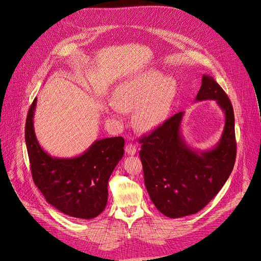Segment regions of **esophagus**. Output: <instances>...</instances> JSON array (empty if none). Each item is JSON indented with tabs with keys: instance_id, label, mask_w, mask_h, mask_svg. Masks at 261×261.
I'll return each instance as SVG.
<instances>
[{
	"instance_id": "esophagus-1",
	"label": "esophagus",
	"mask_w": 261,
	"mask_h": 261,
	"mask_svg": "<svg viewBox=\"0 0 261 261\" xmlns=\"http://www.w3.org/2000/svg\"><path fill=\"white\" fill-rule=\"evenodd\" d=\"M125 151L128 155H134L136 153V147L132 144H128L125 148Z\"/></svg>"
}]
</instances>
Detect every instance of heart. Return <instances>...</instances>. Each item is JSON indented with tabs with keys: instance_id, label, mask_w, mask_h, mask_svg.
Listing matches in <instances>:
<instances>
[{
	"instance_id": "1",
	"label": "heart",
	"mask_w": 261,
	"mask_h": 261,
	"mask_svg": "<svg viewBox=\"0 0 261 261\" xmlns=\"http://www.w3.org/2000/svg\"><path fill=\"white\" fill-rule=\"evenodd\" d=\"M172 80L159 72H149L132 76L119 84L114 100L107 106V111L119 115L122 110H135L134 125L141 131H151L165 117L170 98Z\"/></svg>"
}]
</instances>
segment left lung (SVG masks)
Here are the masks:
<instances>
[{
  "label": "left lung",
  "mask_w": 261,
  "mask_h": 261,
  "mask_svg": "<svg viewBox=\"0 0 261 261\" xmlns=\"http://www.w3.org/2000/svg\"><path fill=\"white\" fill-rule=\"evenodd\" d=\"M216 100L225 116L221 138L208 150L191 148L176 113L140 141L145 185L155 207L168 218L197 214L223 187L235 165V117L225 92L204 74L196 101Z\"/></svg>",
  "instance_id": "8db88e82"
}]
</instances>
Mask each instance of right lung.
<instances>
[{
    "mask_svg": "<svg viewBox=\"0 0 261 261\" xmlns=\"http://www.w3.org/2000/svg\"><path fill=\"white\" fill-rule=\"evenodd\" d=\"M37 98L25 123V143L34 182L47 203L64 215L92 219L100 215L108 202L110 175L123 155L121 136L96 140L74 158H55L39 144L34 129Z\"/></svg>",
    "mask_w": 261,
    "mask_h": 261,
    "instance_id": "1",
    "label": "right lung"
}]
</instances>
